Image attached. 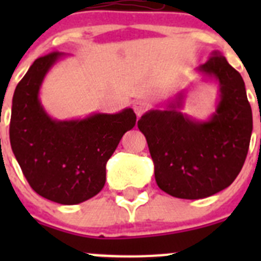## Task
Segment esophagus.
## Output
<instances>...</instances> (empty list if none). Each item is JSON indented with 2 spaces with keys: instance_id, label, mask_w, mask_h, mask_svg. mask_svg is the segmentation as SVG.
I'll use <instances>...</instances> for the list:
<instances>
[{
  "instance_id": "34e87169",
  "label": "esophagus",
  "mask_w": 261,
  "mask_h": 261,
  "mask_svg": "<svg viewBox=\"0 0 261 261\" xmlns=\"http://www.w3.org/2000/svg\"><path fill=\"white\" fill-rule=\"evenodd\" d=\"M147 107H149V106H147L145 102H141V100H138V102L133 103V111H135V114L137 115V117L141 116L145 111L147 110Z\"/></svg>"
}]
</instances>
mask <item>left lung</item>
Listing matches in <instances>:
<instances>
[{
	"mask_svg": "<svg viewBox=\"0 0 261 261\" xmlns=\"http://www.w3.org/2000/svg\"><path fill=\"white\" fill-rule=\"evenodd\" d=\"M196 71L218 82L216 111L205 120L183 114L188 89L165 110H150L138 120L146 137L158 187L177 199H205L225 190L238 176L252 133V111L243 78L214 53Z\"/></svg>",
	"mask_w": 261,
	"mask_h": 261,
	"instance_id": "left-lung-1",
	"label": "left lung"
}]
</instances>
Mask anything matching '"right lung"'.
Masks as SVG:
<instances>
[{"label": "right lung", "instance_id": "add662e5", "mask_svg": "<svg viewBox=\"0 0 261 261\" xmlns=\"http://www.w3.org/2000/svg\"><path fill=\"white\" fill-rule=\"evenodd\" d=\"M62 52L34 61L14 91L10 145L23 175L38 195L64 205L84 202L106 183V165L124 133L136 124L132 108L117 114L95 112L84 119L48 115L39 94L45 75Z\"/></svg>", "mask_w": 261, "mask_h": 261}]
</instances>
